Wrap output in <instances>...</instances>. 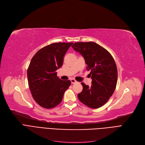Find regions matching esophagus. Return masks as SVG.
I'll return each instance as SVG.
<instances>
[{
	"label": "esophagus",
	"mask_w": 145,
	"mask_h": 145,
	"mask_svg": "<svg viewBox=\"0 0 145 145\" xmlns=\"http://www.w3.org/2000/svg\"><path fill=\"white\" fill-rule=\"evenodd\" d=\"M71 82L72 84H75V83H77V82L76 80H74V79H71Z\"/></svg>",
	"instance_id": "esophagus-1"
}]
</instances>
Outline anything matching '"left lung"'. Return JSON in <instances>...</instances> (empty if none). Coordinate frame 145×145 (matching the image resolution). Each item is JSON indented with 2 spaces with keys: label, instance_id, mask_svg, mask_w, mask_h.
<instances>
[{
  "label": "left lung",
  "instance_id": "8db88e82",
  "mask_svg": "<svg viewBox=\"0 0 145 145\" xmlns=\"http://www.w3.org/2000/svg\"><path fill=\"white\" fill-rule=\"evenodd\" d=\"M72 47L84 57L92 80L90 86L81 83L83 91L78 94L79 100L90 108L100 107L112 97L116 86L118 70L114 60L107 50L95 42H75Z\"/></svg>",
  "mask_w": 145,
  "mask_h": 145
}]
</instances>
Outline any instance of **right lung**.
I'll list each match as a JSON object with an SVG mask.
<instances>
[{
    "label": "right lung",
    "mask_w": 145,
    "mask_h": 145,
    "mask_svg": "<svg viewBox=\"0 0 145 145\" xmlns=\"http://www.w3.org/2000/svg\"><path fill=\"white\" fill-rule=\"evenodd\" d=\"M72 42L53 43L42 48L32 57L27 69V80L32 95L40 106L52 108L62 100L71 85L70 80H62L56 72Z\"/></svg>",
    "instance_id": "add662e5"
}]
</instances>
